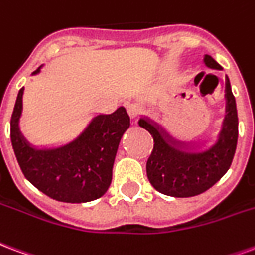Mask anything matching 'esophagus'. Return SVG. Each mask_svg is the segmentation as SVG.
<instances>
[{
  "label": "esophagus",
  "mask_w": 255,
  "mask_h": 255,
  "mask_svg": "<svg viewBox=\"0 0 255 255\" xmlns=\"http://www.w3.org/2000/svg\"><path fill=\"white\" fill-rule=\"evenodd\" d=\"M126 109H128V113H129V115L131 118H137V117L142 113L144 106L141 105V103H138V102H133V103H128Z\"/></svg>",
  "instance_id": "obj_1"
}]
</instances>
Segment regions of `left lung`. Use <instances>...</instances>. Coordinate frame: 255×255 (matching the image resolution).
<instances>
[{
    "label": "left lung",
    "instance_id": "obj_1",
    "mask_svg": "<svg viewBox=\"0 0 255 255\" xmlns=\"http://www.w3.org/2000/svg\"><path fill=\"white\" fill-rule=\"evenodd\" d=\"M208 68L222 70L211 55L204 57ZM226 118L216 144L205 150H196L186 142L174 140L149 120H140V126L153 137V150L146 161V175L156 190L171 197L198 196L226 174L235 155L238 142V113L230 80L226 77Z\"/></svg>",
    "mask_w": 255,
    "mask_h": 255
}]
</instances>
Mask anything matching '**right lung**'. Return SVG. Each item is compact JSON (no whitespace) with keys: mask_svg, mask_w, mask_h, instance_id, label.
Masks as SVG:
<instances>
[{"mask_svg":"<svg viewBox=\"0 0 255 255\" xmlns=\"http://www.w3.org/2000/svg\"><path fill=\"white\" fill-rule=\"evenodd\" d=\"M40 68L32 74L39 73ZM18 91L10 118V140L24 176L38 190L62 202L94 201L105 194L113 179V166L122 134L130 126L125 107L98 115L72 142L53 149H38L25 141L18 121L23 109Z\"/></svg>","mask_w":255,"mask_h":255,"instance_id":"add662e5","label":"right lung"}]
</instances>
